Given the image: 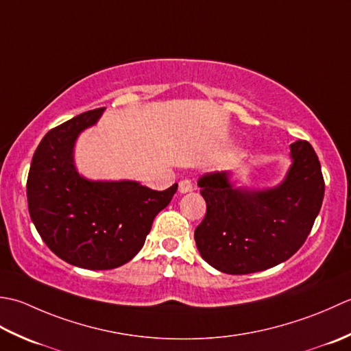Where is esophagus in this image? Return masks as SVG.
<instances>
[{"label": "esophagus", "mask_w": 351, "mask_h": 351, "mask_svg": "<svg viewBox=\"0 0 351 351\" xmlns=\"http://www.w3.org/2000/svg\"><path fill=\"white\" fill-rule=\"evenodd\" d=\"M192 189H194V186H192V182L188 180V178H184V180L178 183V192H180V194H188Z\"/></svg>", "instance_id": "34e87169"}]
</instances>
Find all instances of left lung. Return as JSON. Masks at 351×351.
<instances>
[{
    "instance_id": "obj_1",
    "label": "left lung",
    "mask_w": 351,
    "mask_h": 351,
    "mask_svg": "<svg viewBox=\"0 0 351 351\" xmlns=\"http://www.w3.org/2000/svg\"><path fill=\"white\" fill-rule=\"evenodd\" d=\"M291 167L273 188L236 186L232 173L198 180L206 217L195 228L199 254L226 274H250L288 261L304 244L324 198V178L309 142L291 144Z\"/></svg>"
}]
</instances>
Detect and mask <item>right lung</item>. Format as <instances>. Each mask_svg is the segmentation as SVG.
Returning <instances> with one entry per match:
<instances>
[{"label": "right lung", "mask_w": 351, "mask_h": 351, "mask_svg": "<svg viewBox=\"0 0 351 351\" xmlns=\"http://www.w3.org/2000/svg\"><path fill=\"white\" fill-rule=\"evenodd\" d=\"M103 112H84L49 130L27 178L36 230L56 256L84 269H113L132 261L177 191V183L153 191L134 180H90L78 173L75 142Z\"/></svg>", "instance_id": "add662e5"}]
</instances>
